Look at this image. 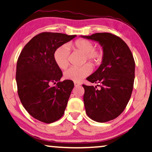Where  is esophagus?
Masks as SVG:
<instances>
[{"label":"esophagus","mask_w":152,"mask_h":152,"mask_svg":"<svg viewBox=\"0 0 152 152\" xmlns=\"http://www.w3.org/2000/svg\"><path fill=\"white\" fill-rule=\"evenodd\" d=\"M80 83H78L77 82H74V86L75 87H77V86H80Z\"/></svg>","instance_id":"obj_1"}]
</instances>
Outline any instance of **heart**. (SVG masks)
<instances>
[{
	"instance_id": "heart-1",
	"label": "heart",
	"mask_w": 152,
	"mask_h": 152,
	"mask_svg": "<svg viewBox=\"0 0 152 152\" xmlns=\"http://www.w3.org/2000/svg\"><path fill=\"white\" fill-rule=\"evenodd\" d=\"M74 49L84 53L83 62H90L93 65H97L102 62L104 58V51L102 48H94V44L88 39H80L70 44ZM69 46L64 44L58 47L54 52V60L57 66L61 69H65L69 65ZM92 71V65L86 63L79 67L72 66L64 72V77L68 80L80 82L88 76Z\"/></svg>"
}]
</instances>
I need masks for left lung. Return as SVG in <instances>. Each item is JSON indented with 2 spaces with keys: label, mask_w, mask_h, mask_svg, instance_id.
<instances>
[{
  "label": "left lung",
  "mask_w": 152,
  "mask_h": 152,
  "mask_svg": "<svg viewBox=\"0 0 152 152\" xmlns=\"http://www.w3.org/2000/svg\"><path fill=\"white\" fill-rule=\"evenodd\" d=\"M87 39L99 42L103 46L102 63L96 72L87 78L97 87L83 85V101L88 116L98 122L116 118L128 104L133 88L135 61L127 44L109 32H98Z\"/></svg>",
  "instance_id": "obj_1"
}]
</instances>
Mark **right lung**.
I'll return each mask as SVG.
<instances>
[{
    "instance_id": "1",
    "label": "right lung",
    "mask_w": 152,
    "mask_h": 152,
    "mask_svg": "<svg viewBox=\"0 0 152 152\" xmlns=\"http://www.w3.org/2000/svg\"><path fill=\"white\" fill-rule=\"evenodd\" d=\"M76 35L44 32L24 46L17 64L18 95L27 112L40 122L53 123L64 113L74 83L60 81L62 72L56 64L55 50ZM57 84L50 86L51 83Z\"/></svg>"
}]
</instances>
